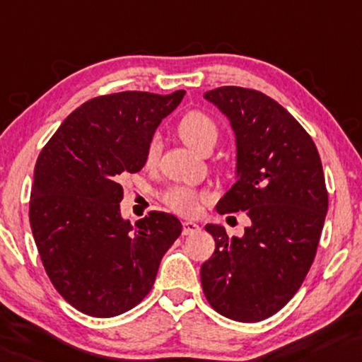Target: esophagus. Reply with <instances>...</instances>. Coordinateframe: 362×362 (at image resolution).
Segmentation results:
<instances>
[{
    "label": "esophagus",
    "instance_id": "34e87169",
    "mask_svg": "<svg viewBox=\"0 0 362 362\" xmlns=\"http://www.w3.org/2000/svg\"><path fill=\"white\" fill-rule=\"evenodd\" d=\"M182 226H183V230H182L183 236H190V234L200 233V226H198L197 223H193V221H185Z\"/></svg>",
    "mask_w": 362,
    "mask_h": 362
}]
</instances>
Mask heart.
Listing matches in <instances>:
<instances>
[{
    "mask_svg": "<svg viewBox=\"0 0 362 362\" xmlns=\"http://www.w3.org/2000/svg\"><path fill=\"white\" fill-rule=\"evenodd\" d=\"M179 134L182 141L193 151L202 152L206 147H213L218 139V126L210 116L202 111H190L179 123ZM159 139H151L146 151V164L154 165L159 157ZM203 195L190 187H172L164 193V202L172 210L185 216L197 215L200 210Z\"/></svg>",
    "mask_w": 362,
    "mask_h": 362,
    "instance_id": "b5f03b06",
    "label": "heart"
}]
</instances>
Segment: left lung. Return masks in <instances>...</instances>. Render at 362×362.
Listing matches in <instances>:
<instances>
[{"mask_svg":"<svg viewBox=\"0 0 362 362\" xmlns=\"http://www.w3.org/2000/svg\"><path fill=\"white\" fill-rule=\"evenodd\" d=\"M226 116L236 182L218 213L246 211L241 238L208 223L215 252L202 264L208 303L236 322H261L297 293L317 254L328 193L317 146L287 110L261 91L220 86L203 95Z\"/></svg>","mask_w":362,"mask_h":362,"instance_id":"8db88e82","label":"left lung"}]
</instances>
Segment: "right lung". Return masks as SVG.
I'll list each match as a JSON object with an SVG mask.
<instances>
[{"instance_id": "add662e5", "label": "right lung", "mask_w": 362, "mask_h": 362, "mask_svg": "<svg viewBox=\"0 0 362 362\" xmlns=\"http://www.w3.org/2000/svg\"><path fill=\"white\" fill-rule=\"evenodd\" d=\"M170 95L121 91L96 96L60 124L39 154L29 221L44 269L78 312L110 318L149 293L160 259L182 233L174 215L151 211L131 226L121 216V179L146 164Z\"/></svg>"}]
</instances>
